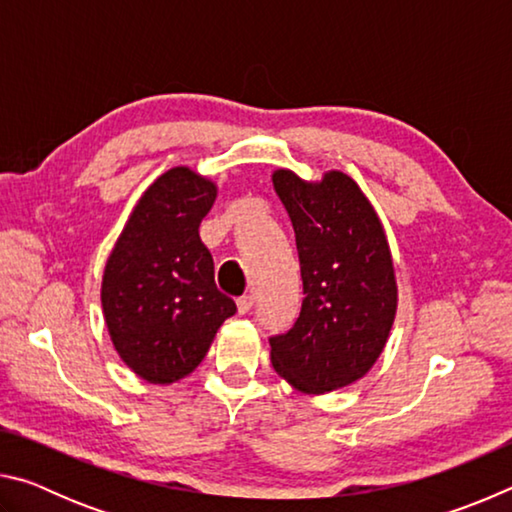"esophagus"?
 I'll use <instances>...</instances> for the list:
<instances>
[{"label":"esophagus","mask_w":512,"mask_h":512,"mask_svg":"<svg viewBox=\"0 0 512 512\" xmlns=\"http://www.w3.org/2000/svg\"><path fill=\"white\" fill-rule=\"evenodd\" d=\"M237 309H239V314H248V311L253 309V296L237 298Z\"/></svg>","instance_id":"obj_1"}]
</instances>
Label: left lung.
Segmentation results:
<instances>
[{
    "label": "left lung",
    "instance_id": "left-lung-1",
    "mask_svg": "<svg viewBox=\"0 0 512 512\" xmlns=\"http://www.w3.org/2000/svg\"><path fill=\"white\" fill-rule=\"evenodd\" d=\"M273 185L296 232L305 293L289 332L268 339L273 368L305 393L336 391L366 375L386 345L397 309L391 250L345 173L305 183L280 169Z\"/></svg>",
    "mask_w": 512,
    "mask_h": 512
}]
</instances>
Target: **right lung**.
Returning a JSON list of instances; mask_svg holds the SVG:
<instances>
[{
    "label": "right lung",
    "mask_w": 512,
    "mask_h": 512,
    "mask_svg": "<svg viewBox=\"0 0 512 512\" xmlns=\"http://www.w3.org/2000/svg\"><path fill=\"white\" fill-rule=\"evenodd\" d=\"M216 187L176 167L146 189L108 257L101 305L119 357L151 384H171L205 359L235 300L216 289L198 235Z\"/></svg>",
    "instance_id": "add662e5"
}]
</instances>
